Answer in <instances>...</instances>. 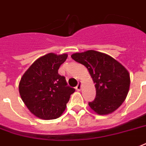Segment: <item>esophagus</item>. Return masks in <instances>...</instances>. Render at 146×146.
Returning <instances> with one entry per match:
<instances>
[{"mask_svg":"<svg viewBox=\"0 0 146 146\" xmlns=\"http://www.w3.org/2000/svg\"><path fill=\"white\" fill-rule=\"evenodd\" d=\"M81 88H82V82H78V85L76 86V90L80 91Z\"/></svg>","mask_w":146,"mask_h":146,"instance_id":"obj_1","label":"esophagus"}]
</instances>
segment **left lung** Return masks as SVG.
I'll return each mask as SVG.
<instances>
[{
  "label": "left lung",
  "mask_w": 146,
  "mask_h": 146,
  "mask_svg": "<svg viewBox=\"0 0 146 146\" xmlns=\"http://www.w3.org/2000/svg\"><path fill=\"white\" fill-rule=\"evenodd\" d=\"M71 57L87 68L95 83L96 96L88 102L90 108L98 115H108L119 108L130 86L127 69L108 54L93 50L74 53Z\"/></svg>",
  "instance_id": "8db88e82"
}]
</instances>
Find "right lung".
<instances>
[{
  "label": "right lung",
  "mask_w": 146,
  "mask_h": 146,
  "mask_svg": "<svg viewBox=\"0 0 146 146\" xmlns=\"http://www.w3.org/2000/svg\"><path fill=\"white\" fill-rule=\"evenodd\" d=\"M67 58V54H47L37 59L20 81L21 98L28 110L39 119L59 118L75 91L58 74L59 67Z\"/></svg>",
  "instance_id": "right-lung-1"
}]
</instances>
